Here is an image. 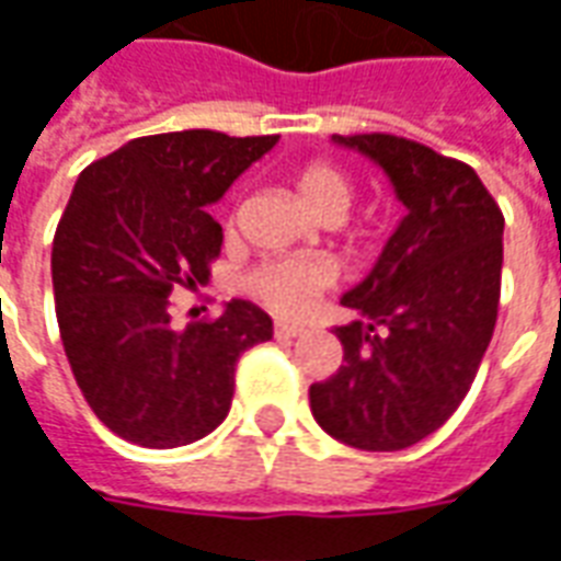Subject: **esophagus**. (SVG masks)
Returning <instances> with one entry per match:
<instances>
[{
  "label": "esophagus",
  "mask_w": 561,
  "mask_h": 561,
  "mask_svg": "<svg viewBox=\"0 0 561 561\" xmlns=\"http://www.w3.org/2000/svg\"><path fill=\"white\" fill-rule=\"evenodd\" d=\"M273 333H276V340H294V336H304L306 328L304 324H294V321H276Z\"/></svg>",
  "instance_id": "1"
}]
</instances>
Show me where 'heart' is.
I'll list each match as a JSON object with an SVG mask.
<instances>
[{
    "label": "heart",
    "mask_w": 561,
    "mask_h": 561,
    "mask_svg": "<svg viewBox=\"0 0 561 561\" xmlns=\"http://www.w3.org/2000/svg\"><path fill=\"white\" fill-rule=\"evenodd\" d=\"M297 197L312 216H345L352 183L330 164H309L294 180ZM333 282V267L318 257H279L257 264L243 288L276 316H304L309 304Z\"/></svg>",
    "instance_id": "obj_1"
}]
</instances>
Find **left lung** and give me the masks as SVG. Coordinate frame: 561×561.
<instances>
[{
	"mask_svg": "<svg viewBox=\"0 0 561 561\" xmlns=\"http://www.w3.org/2000/svg\"><path fill=\"white\" fill-rule=\"evenodd\" d=\"M378 164L405 216L376 267L342 294L345 366L309 388L312 417L342 445L402 450L469 393L493 340L505 216L469 164L393 135H333Z\"/></svg>",
	"mask_w": 561,
	"mask_h": 561,
	"instance_id": "8db88e82",
	"label": "left lung"
}]
</instances>
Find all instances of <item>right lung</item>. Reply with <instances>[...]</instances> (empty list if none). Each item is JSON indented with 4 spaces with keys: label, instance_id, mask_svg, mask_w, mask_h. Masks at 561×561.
I'll return each instance as SVG.
<instances>
[{
    "label": "right lung",
    "instance_id": "add662e5",
    "mask_svg": "<svg viewBox=\"0 0 561 561\" xmlns=\"http://www.w3.org/2000/svg\"><path fill=\"white\" fill-rule=\"evenodd\" d=\"M279 144L192 128L135 138L80 173L54 237L56 321L95 417L131 445L180 447L228 417L240 354L273 336L249 300L171 328L168 297L209 279V207Z\"/></svg>",
    "mask_w": 561,
    "mask_h": 561
}]
</instances>
